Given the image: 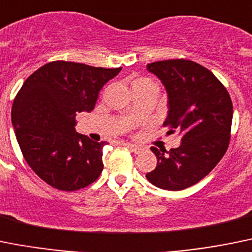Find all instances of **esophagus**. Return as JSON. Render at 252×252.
Segmentation results:
<instances>
[{
  "instance_id": "obj_1",
  "label": "esophagus",
  "mask_w": 252,
  "mask_h": 252,
  "mask_svg": "<svg viewBox=\"0 0 252 252\" xmlns=\"http://www.w3.org/2000/svg\"><path fill=\"white\" fill-rule=\"evenodd\" d=\"M123 144L126 145V147L128 148V149H130L131 152L135 153V154L140 153V150H142V148L138 147V145H135V144H131V143H123Z\"/></svg>"
}]
</instances>
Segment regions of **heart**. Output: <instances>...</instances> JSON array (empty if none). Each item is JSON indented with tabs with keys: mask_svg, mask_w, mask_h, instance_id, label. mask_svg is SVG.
<instances>
[{
	"mask_svg": "<svg viewBox=\"0 0 252 252\" xmlns=\"http://www.w3.org/2000/svg\"><path fill=\"white\" fill-rule=\"evenodd\" d=\"M142 84H153V82L148 78H140L134 83V86H142Z\"/></svg>",
	"mask_w": 252,
	"mask_h": 252,
	"instance_id": "heart-1",
	"label": "heart"
}]
</instances>
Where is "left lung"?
<instances>
[{
  "instance_id": "8db88e82",
  "label": "left lung",
  "mask_w": 252,
  "mask_h": 252,
  "mask_svg": "<svg viewBox=\"0 0 252 252\" xmlns=\"http://www.w3.org/2000/svg\"><path fill=\"white\" fill-rule=\"evenodd\" d=\"M147 69L160 79L168 94V133L182 134L179 148L152 147L158 163L147 179L164 190H183L204 179L226 153L232 102L213 72L192 61L168 60Z\"/></svg>"
}]
</instances>
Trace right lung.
<instances>
[{
	"label": "right lung",
	"mask_w": 252,
	"mask_h": 252,
	"mask_svg": "<svg viewBox=\"0 0 252 252\" xmlns=\"http://www.w3.org/2000/svg\"><path fill=\"white\" fill-rule=\"evenodd\" d=\"M121 70L56 61L21 87L11 112L12 126L26 161L47 184L73 191L99 178L105 142L77 133L76 115L93 110L100 89Z\"/></svg>",
	"instance_id": "right-lung-1"
}]
</instances>
